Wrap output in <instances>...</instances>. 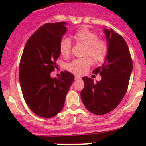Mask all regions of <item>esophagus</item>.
<instances>
[{
	"label": "esophagus",
	"mask_w": 146,
	"mask_h": 146,
	"mask_svg": "<svg viewBox=\"0 0 146 146\" xmlns=\"http://www.w3.org/2000/svg\"><path fill=\"white\" fill-rule=\"evenodd\" d=\"M80 79H81L80 78V77L78 76H75V80H80Z\"/></svg>",
	"instance_id": "1"
}]
</instances>
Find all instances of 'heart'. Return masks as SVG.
<instances>
[{
    "label": "heart",
    "instance_id": "heart-1",
    "mask_svg": "<svg viewBox=\"0 0 146 146\" xmlns=\"http://www.w3.org/2000/svg\"><path fill=\"white\" fill-rule=\"evenodd\" d=\"M77 43L85 46L84 56H90L95 62H102L105 59L108 51V44L106 40L99 39L98 33L83 27L78 29L73 36ZM60 51L62 56L68 58L71 53V42L69 38H63L60 42ZM92 64L89 57L76 59L69 62L66 66L68 71L73 74L82 75L86 73Z\"/></svg>",
    "mask_w": 146,
    "mask_h": 146
}]
</instances>
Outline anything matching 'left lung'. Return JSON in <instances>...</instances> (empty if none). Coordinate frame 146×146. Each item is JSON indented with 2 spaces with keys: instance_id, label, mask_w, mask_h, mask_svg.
Instances as JSON below:
<instances>
[{
  "instance_id": "obj_1",
  "label": "left lung",
  "mask_w": 146,
  "mask_h": 146,
  "mask_svg": "<svg viewBox=\"0 0 146 146\" xmlns=\"http://www.w3.org/2000/svg\"><path fill=\"white\" fill-rule=\"evenodd\" d=\"M108 44L104 62L93 70L100 73L101 81L94 83L84 77V87L81 99L86 109L95 115H105L113 110L121 102L128 89L132 71V61L128 44L123 37L113 29H104Z\"/></svg>"
}]
</instances>
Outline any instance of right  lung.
I'll list each match as a JSON object with an SVG mask.
<instances>
[{"instance_id":"1","label":"right lung","mask_w":146,"mask_h":146,"mask_svg":"<svg viewBox=\"0 0 146 146\" xmlns=\"http://www.w3.org/2000/svg\"><path fill=\"white\" fill-rule=\"evenodd\" d=\"M66 23H46L31 35L25 44L19 66V80L25 101L33 113L51 118L62 110L74 75L62 72L60 78L50 73L57 67L60 42Z\"/></svg>"}]
</instances>
